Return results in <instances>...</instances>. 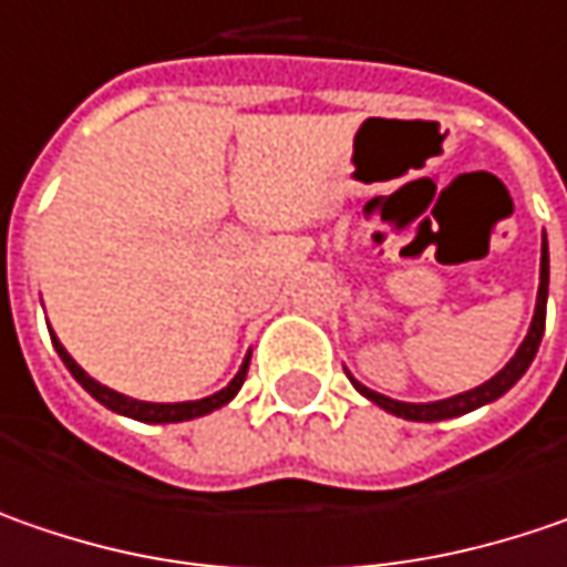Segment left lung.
Returning <instances> with one entry per match:
<instances>
[{"label": "left lung", "instance_id": "obj_1", "mask_svg": "<svg viewBox=\"0 0 567 567\" xmlns=\"http://www.w3.org/2000/svg\"><path fill=\"white\" fill-rule=\"evenodd\" d=\"M546 298H549V247H546V235H543V257H539V295H536V310H533V323H529L527 339L520 342V349L514 352V358L507 361L505 368L492 378V381L480 383L466 393H456L447 400H437V403H400V400H390L383 393L368 390L364 383H358L355 378L349 381L355 383V390L361 396H368L371 403H378L386 412L409 419V422H441V419H456V415H466L473 409L485 406V403H495L498 396H505L514 383L527 374L529 361L536 358V349L543 342V330H546Z\"/></svg>", "mask_w": 567, "mask_h": 567}]
</instances>
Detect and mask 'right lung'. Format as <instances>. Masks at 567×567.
<instances>
[{
	"label": "right lung",
	"instance_id": "right-lung-1",
	"mask_svg": "<svg viewBox=\"0 0 567 567\" xmlns=\"http://www.w3.org/2000/svg\"><path fill=\"white\" fill-rule=\"evenodd\" d=\"M50 339H53V349L60 352L62 364L72 371V378L85 386L87 393L101 403V406L113 409V412H120V415H130V419H136V422H148V425H167V422H189V419H199V415H209L215 409H221L225 403H231L237 396V390L244 386V378H247V368H250V355L244 358V364H240V371L235 374V381L228 383L225 390H218V393H212L206 400H193V403H142V400H133V396H123V393H116L111 386H104V383H97L91 374H85L79 364H75V358L69 355L65 349H62V342L50 332Z\"/></svg>",
	"mask_w": 567,
	"mask_h": 567
}]
</instances>
